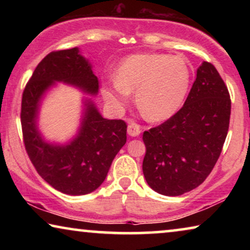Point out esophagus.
Wrapping results in <instances>:
<instances>
[{
    "instance_id": "34e87169",
    "label": "esophagus",
    "mask_w": 250,
    "mask_h": 250,
    "mask_svg": "<svg viewBox=\"0 0 250 250\" xmlns=\"http://www.w3.org/2000/svg\"><path fill=\"white\" fill-rule=\"evenodd\" d=\"M127 133L129 136H132V138H135V136H139L140 133H141V129H140V126L138 124H135V123L131 122L127 126Z\"/></svg>"
}]
</instances>
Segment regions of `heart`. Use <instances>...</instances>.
Listing matches in <instances>:
<instances>
[{
	"instance_id": "b5f03b06",
	"label": "heart",
	"mask_w": 250,
	"mask_h": 250,
	"mask_svg": "<svg viewBox=\"0 0 250 250\" xmlns=\"http://www.w3.org/2000/svg\"><path fill=\"white\" fill-rule=\"evenodd\" d=\"M191 84L188 61L170 54H134L118 66L117 75L102 87L104 100L122 109L136 91V104L146 119L163 122L180 110Z\"/></svg>"
}]
</instances>
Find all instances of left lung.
<instances>
[{"label":"left lung","instance_id":"8db88e82","mask_svg":"<svg viewBox=\"0 0 250 250\" xmlns=\"http://www.w3.org/2000/svg\"><path fill=\"white\" fill-rule=\"evenodd\" d=\"M230 114L228 87L216 68L204 61L183 107L143 133L142 169L148 186L169 197L200 186L221 155Z\"/></svg>","mask_w":250,"mask_h":250}]
</instances>
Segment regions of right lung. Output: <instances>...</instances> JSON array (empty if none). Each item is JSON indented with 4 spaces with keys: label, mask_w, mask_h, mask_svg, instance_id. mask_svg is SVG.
Returning <instances> with one entry per match:
<instances>
[{
    "label": "right lung",
    "mask_w": 250,
    "mask_h": 250,
    "mask_svg": "<svg viewBox=\"0 0 250 250\" xmlns=\"http://www.w3.org/2000/svg\"><path fill=\"white\" fill-rule=\"evenodd\" d=\"M57 83L76 87L95 97L99 81L92 63L78 47L51 52L37 64L27 83L21 101L23 142L37 173L51 187L70 196L97 190L104 182L112 160L126 143V123L107 119L91 98H84L80 126L66 143L46 141L39 128L44 97Z\"/></svg>",
    "instance_id": "obj_1"
}]
</instances>
